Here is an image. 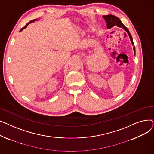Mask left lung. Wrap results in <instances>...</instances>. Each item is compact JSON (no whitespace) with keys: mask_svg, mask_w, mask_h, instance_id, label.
<instances>
[{"mask_svg":"<svg viewBox=\"0 0 154 154\" xmlns=\"http://www.w3.org/2000/svg\"><path fill=\"white\" fill-rule=\"evenodd\" d=\"M103 18L107 22V27L108 29L113 27L114 26H116L119 27L123 28L124 30H125L127 32V34L129 36V38H130V39H131L132 44L134 46L133 39H132V37L131 36L130 32H129V30H128V29L126 27H125V26L122 23V22H121V20L118 17H117L116 16L113 15H103ZM133 48H134V54L135 55V48L134 46Z\"/></svg>","mask_w":154,"mask_h":154,"instance_id":"8db88e82","label":"left lung"}]
</instances>
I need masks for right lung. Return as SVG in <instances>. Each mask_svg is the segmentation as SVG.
Instances as JSON below:
<instances>
[{
    "instance_id": "1",
    "label": "right lung",
    "mask_w": 154,
    "mask_h": 154,
    "mask_svg": "<svg viewBox=\"0 0 154 154\" xmlns=\"http://www.w3.org/2000/svg\"><path fill=\"white\" fill-rule=\"evenodd\" d=\"M35 20H37V19H34V20H31V21H30V22H28V23H27V24H26V26H25V27H23V28H22V29H20V32H21V31H22V30H23V29H26V27H27V26H28V25H29V23H32V22H35Z\"/></svg>"
}]
</instances>
